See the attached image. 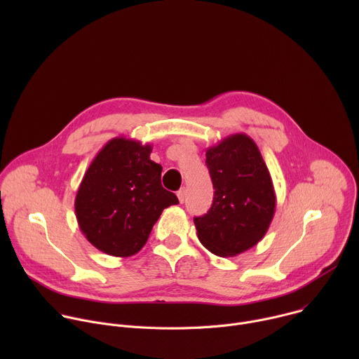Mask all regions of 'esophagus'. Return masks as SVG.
<instances>
[{
  "label": "esophagus",
  "mask_w": 359,
  "mask_h": 359,
  "mask_svg": "<svg viewBox=\"0 0 359 359\" xmlns=\"http://www.w3.org/2000/svg\"><path fill=\"white\" fill-rule=\"evenodd\" d=\"M177 198H179L180 203H184V201H186V190H184V189H180V190L177 191Z\"/></svg>",
  "instance_id": "34e87169"
}]
</instances>
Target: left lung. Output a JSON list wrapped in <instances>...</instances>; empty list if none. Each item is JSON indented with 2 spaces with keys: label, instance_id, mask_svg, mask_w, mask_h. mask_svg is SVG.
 <instances>
[{
  "label": "left lung",
  "instance_id": "left-lung-1",
  "mask_svg": "<svg viewBox=\"0 0 359 359\" xmlns=\"http://www.w3.org/2000/svg\"><path fill=\"white\" fill-rule=\"evenodd\" d=\"M206 165L215 197L210 210L194 217L197 237L219 257H234L266 236L276 212L273 180L257 144L245 133L209 147Z\"/></svg>",
  "mask_w": 359,
  "mask_h": 359
}]
</instances>
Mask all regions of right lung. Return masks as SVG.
Returning <instances> with one entry per match:
<instances>
[{
    "mask_svg": "<svg viewBox=\"0 0 359 359\" xmlns=\"http://www.w3.org/2000/svg\"><path fill=\"white\" fill-rule=\"evenodd\" d=\"M151 146L123 136L102 147L79 184L75 215L86 240L102 252L129 257L146 244L162 212L177 204L161 183Z\"/></svg>",
    "mask_w": 359,
    "mask_h": 359,
    "instance_id": "right-lung-1",
    "label": "right lung"
}]
</instances>
